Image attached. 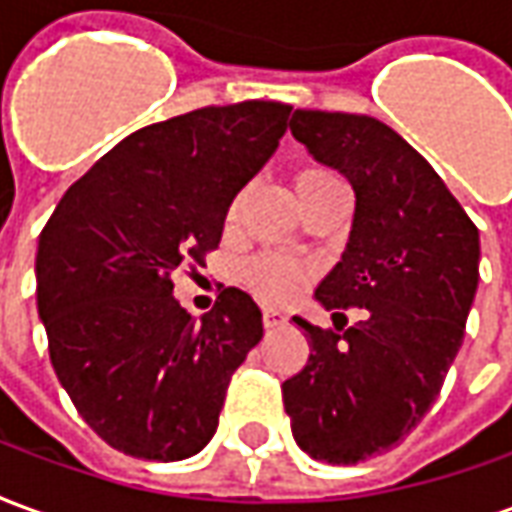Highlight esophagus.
<instances>
[{
  "instance_id": "1",
  "label": "esophagus",
  "mask_w": 512,
  "mask_h": 512,
  "mask_svg": "<svg viewBox=\"0 0 512 512\" xmlns=\"http://www.w3.org/2000/svg\"><path fill=\"white\" fill-rule=\"evenodd\" d=\"M285 323H288V315H285V312L271 310V307L263 310V326H266V329H277V326H285Z\"/></svg>"
}]
</instances>
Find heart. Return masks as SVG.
<instances>
[{
  "instance_id": "obj_1",
  "label": "heart",
  "mask_w": 512,
  "mask_h": 512,
  "mask_svg": "<svg viewBox=\"0 0 512 512\" xmlns=\"http://www.w3.org/2000/svg\"><path fill=\"white\" fill-rule=\"evenodd\" d=\"M340 180L334 175L332 169L318 167V164H310V167H301L296 175H293V189H296V197L304 200L307 194L318 191L326 183H334ZM241 202H244V191H238L227 208V222H233L238 211H241ZM244 285L252 293H257L260 299L266 301H290L293 296H299V290L304 288L307 282V268L293 263L288 257L279 255H257L252 257L244 266Z\"/></svg>"
}]
</instances>
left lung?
Returning <instances> with one entry per match:
<instances>
[{"label": "left lung", "mask_w": 512, "mask_h": 512, "mask_svg": "<svg viewBox=\"0 0 512 512\" xmlns=\"http://www.w3.org/2000/svg\"><path fill=\"white\" fill-rule=\"evenodd\" d=\"M290 131L356 194L343 260L315 299L334 318L348 307L365 318L343 335L293 318L310 359L282 403L301 450L351 466L395 447L441 392L480 279V235L436 169L376 117L296 109Z\"/></svg>", "instance_id": "left-lung-1"}]
</instances>
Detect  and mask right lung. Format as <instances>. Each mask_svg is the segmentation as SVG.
<instances>
[{
  "mask_svg": "<svg viewBox=\"0 0 512 512\" xmlns=\"http://www.w3.org/2000/svg\"><path fill=\"white\" fill-rule=\"evenodd\" d=\"M290 112L244 101L139 128L43 227L35 271L51 365L109 447L183 461L216 433L263 315L227 288L197 321L172 296V274L219 246L230 202L277 150Z\"/></svg>",
  "mask_w": 512,
  "mask_h": 512,
  "instance_id": "obj_1",
  "label": "right lung"
}]
</instances>
